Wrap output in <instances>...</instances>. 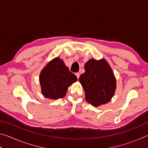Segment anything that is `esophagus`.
Instances as JSON below:
<instances>
[{"label": "esophagus", "instance_id": "obj_1", "mask_svg": "<svg viewBox=\"0 0 148 148\" xmlns=\"http://www.w3.org/2000/svg\"><path fill=\"white\" fill-rule=\"evenodd\" d=\"M76 76H77V79H79V76H80V74H79V72H77V73H76Z\"/></svg>", "mask_w": 148, "mask_h": 148}]
</instances>
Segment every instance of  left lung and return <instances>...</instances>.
Segmentation results:
<instances>
[{"label":"left lung","instance_id":"obj_1","mask_svg":"<svg viewBox=\"0 0 148 148\" xmlns=\"http://www.w3.org/2000/svg\"><path fill=\"white\" fill-rule=\"evenodd\" d=\"M84 69L79 81L85 91L86 101L94 106L108 102L116 88V80L108 63L104 59H92L86 62Z\"/></svg>","mask_w":148,"mask_h":148}]
</instances>
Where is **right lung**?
<instances>
[{
    "label": "right lung",
    "instance_id": "right-lung-1",
    "mask_svg": "<svg viewBox=\"0 0 148 148\" xmlns=\"http://www.w3.org/2000/svg\"><path fill=\"white\" fill-rule=\"evenodd\" d=\"M76 81L77 77L59 57L50 61L40 75L42 94L51 99L64 97L69 87Z\"/></svg>",
    "mask_w": 148,
    "mask_h": 148
}]
</instances>
